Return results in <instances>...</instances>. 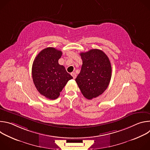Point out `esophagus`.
Segmentation results:
<instances>
[{"instance_id":"1","label":"esophagus","mask_w":150,"mask_h":150,"mask_svg":"<svg viewBox=\"0 0 150 150\" xmlns=\"http://www.w3.org/2000/svg\"><path fill=\"white\" fill-rule=\"evenodd\" d=\"M71 75L73 76L74 79H75L76 77V74L75 72H72L71 73Z\"/></svg>"}]
</instances>
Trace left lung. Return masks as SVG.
I'll list each match as a JSON object with an SVG mask.
<instances>
[{
	"instance_id": "1",
	"label": "left lung",
	"mask_w": 150,
	"mask_h": 150,
	"mask_svg": "<svg viewBox=\"0 0 150 150\" xmlns=\"http://www.w3.org/2000/svg\"><path fill=\"white\" fill-rule=\"evenodd\" d=\"M80 55L82 65L75 81L82 95L91 100L108 87L112 77L111 63L108 56L99 49L82 52Z\"/></svg>"
}]
</instances>
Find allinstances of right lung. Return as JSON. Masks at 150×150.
Instances as JSON below:
<instances>
[{
    "instance_id": "1",
    "label": "right lung",
    "mask_w": 150,
    "mask_h": 150,
    "mask_svg": "<svg viewBox=\"0 0 150 150\" xmlns=\"http://www.w3.org/2000/svg\"><path fill=\"white\" fill-rule=\"evenodd\" d=\"M62 52L53 47L42 50L35 57L32 67L35 86L40 93L50 100L56 99L67 83L73 77L59 64Z\"/></svg>"
}]
</instances>
